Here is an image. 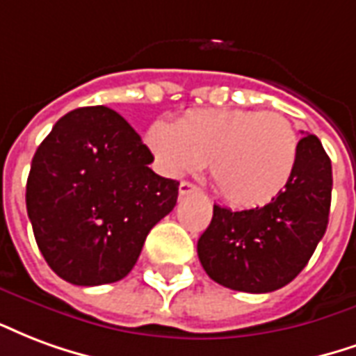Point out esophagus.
<instances>
[{"mask_svg":"<svg viewBox=\"0 0 356 356\" xmlns=\"http://www.w3.org/2000/svg\"><path fill=\"white\" fill-rule=\"evenodd\" d=\"M178 191H180V195H189V193H195L197 186L195 184H191V181H181Z\"/></svg>","mask_w":356,"mask_h":356,"instance_id":"esophagus-1","label":"esophagus"}]
</instances>
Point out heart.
Masks as SVG:
<instances>
[{
    "label": "heart",
    "mask_w": 356,
    "mask_h": 356,
    "mask_svg": "<svg viewBox=\"0 0 356 356\" xmlns=\"http://www.w3.org/2000/svg\"><path fill=\"white\" fill-rule=\"evenodd\" d=\"M146 142L170 176L195 172L210 160L220 195L243 209L271 203L290 184L300 159L298 132L279 111L193 110L178 124L155 121Z\"/></svg>",
    "instance_id": "obj_1"
}]
</instances>
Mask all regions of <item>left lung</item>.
Returning a JSON list of instances; mask_svg holds the SVG:
<instances>
[{
    "label": "left lung",
    "mask_w": 356,
    "mask_h": 356,
    "mask_svg": "<svg viewBox=\"0 0 356 356\" xmlns=\"http://www.w3.org/2000/svg\"><path fill=\"white\" fill-rule=\"evenodd\" d=\"M332 199V163L321 140H300L292 180L271 203L233 212L214 204L197 254L212 281L238 292L266 294L286 286L323 238Z\"/></svg>",
    "instance_id": "left-lung-1"
}]
</instances>
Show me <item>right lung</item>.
Masks as SVG:
<instances>
[{
    "mask_svg": "<svg viewBox=\"0 0 356 356\" xmlns=\"http://www.w3.org/2000/svg\"><path fill=\"white\" fill-rule=\"evenodd\" d=\"M152 152L118 111L77 108L38 147L26 209L43 258L77 286L131 273L147 233L175 209L180 181L155 175Z\"/></svg>",
    "mask_w": 356,
    "mask_h": 356,
    "instance_id": "right-lung-1",
    "label": "right lung"
}]
</instances>
